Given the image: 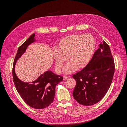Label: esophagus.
Masks as SVG:
<instances>
[{
	"label": "esophagus",
	"mask_w": 127,
	"mask_h": 127,
	"mask_svg": "<svg viewBox=\"0 0 127 127\" xmlns=\"http://www.w3.org/2000/svg\"><path fill=\"white\" fill-rule=\"evenodd\" d=\"M68 77H68V76H66V75H65V76H64L63 78H64V80H66V79H67V78H68Z\"/></svg>",
	"instance_id": "obj_1"
}]
</instances>
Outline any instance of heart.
Returning <instances> with one entry per match:
<instances>
[{"mask_svg":"<svg viewBox=\"0 0 127 127\" xmlns=\"http://www.w3.org/2000/svg\"><path fill=\"white\" fill-rule=\"evenodd\" d=\"M95 40L90 34H72L63 37L53 50V57L57 69L60 71L68 60L69 63L64 68V72L70 74L86 67L90 62L95 49Z\"/></svg>","mask_w":127,"mask_h":127,"instance_id":"obj_1","label":"heart"}]
</instances>
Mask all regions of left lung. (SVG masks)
I'll return each mask as SVG.
<instances>
[{"mask_svg":"<svg viewBox=\"0 0 127 127\" xmlns=\"http://www.w3.org/2000/svg\"><path fill=\"white\" fill-rule=\"evenodd\" d=\"M114 69L110 48L103 40L87 66L72 76L76 82L72 93L75 100L85 106L100 101L109 89Z\"/></svg>","mask_w":127,"mask_h":127,"instance_id":"obj_1","label":"left lung"}]
</instances>
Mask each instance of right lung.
I'll use <instances>...</instances> for the list:
<instances>
[{
    "instance_id": "obj_1",
    "label": "right lung",
    "mask_w": 127,
    "mask_h": 127,
    "mask_svg": "<svg viewBox=\"0 0 127 127\" xmlns=\"http://www.w3.org/2000/svg\"><path fill=\"white\" fill-rule=\"evenodd\" d=\"M35 34L31 35L17 50L14 61L13 78L15 86L21 97L30 106L42 109L49 106L53 101L57 85L63 80V77L47 70L32 82H24L18 78L15 71L17 60L25 52L28 46L36 41Z\"/></svg>"
}]
</instances>
